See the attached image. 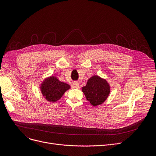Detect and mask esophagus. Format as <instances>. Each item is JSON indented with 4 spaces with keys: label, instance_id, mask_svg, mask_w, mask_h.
<instances>
[{
    "label": "esophagus",
    "instance_id": "esophagus-1",
    "mask_svg": "<svg viewBox=\"0 0 156 156\" xmlns=\"http://www.w3.org/2000/svg\"><path fill=\"white\" fill-rule=\"evenodd\" d=\"M72 86H73V87H75V88H79L80 87V84L78 82H74L73 83Z\"/></svg>",
    "mask_w": 156,
    "mask_h": 156
}]
</instances>
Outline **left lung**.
<instances>
[{"instance_id": "1", "label": "left lung", "mask_w": 156, "mask_h": 156, "mask_svg": "<svg viewBox=\"0 0 156 156\" xmlns=\"http://www.w3.org/2000/svg\"><path fill=\"white\" fill-rule=\"evenodd\" d=\"M86 99L94 107L103 104L110 93V86L106 80L98 75L91 76L82 87Z\"/></svg>"}]
</instances>
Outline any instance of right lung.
Returning a JSON list of instances; mask_svg holds the SVG:
<instances>
[{
  "label": "right lung",
  "instance_id": "right-lung-1",
  "mask_svg": "<svg viewBox=\"0 0 156 156\" xmlns=\"http://www.w3.org/2000/svg\"><path fill=\"white\" fill-rule=\"evenodd\" d=\"M39 87L44 98L53 103L60 99L63 94L70 89V86L52 75L44 79Z\"/></svg>",
  "mask_w": 156,
  "mask_h": 156
}]
</instances>
